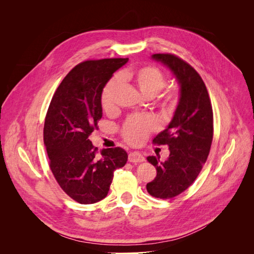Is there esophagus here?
<instances>
[{
    "instance_id": "esophagus-1",
    "label": "esophagus",
    "mask_w": 254,
    "mask_h": 254,
    "mask_svg": "<svg viewBox=\"0 0 254 254\" xmlns=\"http://www.w3.org/2000/svg\"><path fill=\"white\" fill-rule=\"evenodd\" d=\"M128 160H129V162L140 163V162H143V161L145 160V158L143 157L142 153L137 152V151H132V152H130L129 155H128Z\"/></svg>"
}]
</instances>
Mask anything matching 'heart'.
Masks as SVG:
<instances>
[{
  "label": "heart",
  "instance_id": "b5f03b06",
  "mask_svg": "<svg viewBox=\"0 0 254 254\" xmlns=\"http://www.w3.org/2000/svg\"><path fill=\"white\" fill-rule=\"evenodd\" d=\"M121 80L133 83L139 91L146 97H153L165 86V76L159 68L155 66H142L132 70L123 71L120 77L114 76L106 83L102 91L101 103L106 111L114 108L115 94L120 87ZM159 103L166 111H172L178 102V93L175 90L168 91L166 94L159 97ZM158 124L155 119L150 117H130L122 128V134L130 144L142 143L147 134L157 129Z\"/></svg>",
  "mask_w": 254,
  "mask_h": 254
}]
</instances>
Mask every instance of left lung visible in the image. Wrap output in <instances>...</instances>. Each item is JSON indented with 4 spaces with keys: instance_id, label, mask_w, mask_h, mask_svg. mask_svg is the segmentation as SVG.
<instances>
[{
    "instance_id": "1",
    "label": "left lung",
    "mask_w": 254,
    "mask_h": 254,
    "mask_svg": "<svg viewBox=\"0 0 254 254\" xmlns=\"http://www.w3.org/2000/svg\"><path fill=\"white\" fill-rule=\"evenodd\" d=\"M151 59L165 65L179 84L172 121L152 140L166 144L170 156L165 161L147 157L157 176L146 189L153 197L167 199L186 190L205 163L213 140V110L202 78L186 61L171 54H153Z\"/></svg>"
}]
</instances>
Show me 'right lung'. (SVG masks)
Segmentation results:
<instances>
[{
  "label": "right lung",
  "instance_id": "right-lung-1",
  "mask_svg": "<svg viewBox=\"0 0 254 254\" xmlns=\"http://www.w3.org/2000/svg\"><path fill=\"white\" fill-rule=\"evenodd\" d=\"M127 61L111 58L76 65L59 84L49 107L43 139L51 171L60 188L81 204L104 199L114 171L127 162L123 148H106L97 155L89 140L103 117L102 91Z\"/></svg>",
  "mask_w": 254,
  "mask_h": 254
}]
</instances>
